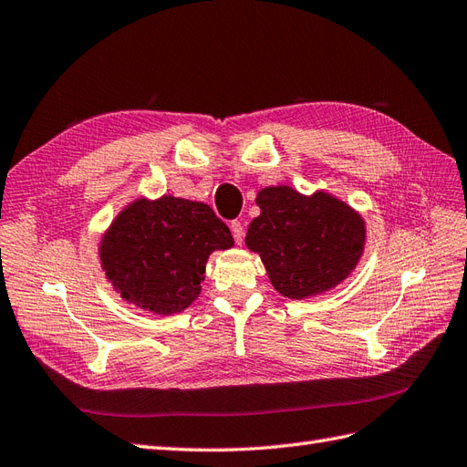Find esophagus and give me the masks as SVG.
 I'll use <instances>...</instances> for the list:
<instances>
[{
	"label": "esophagus",
	"mask_w": 467,
	"mask_h": 467,
	"mask_svg": "<svg viewBox=\"0 0 467 467\" xmlns=\"http://www.w3.org/2000/svg\"><path fill=\"white\" fill-rule=\"evenodd\" d=\"M231 233L234 236V243L236 244H243V241H244V226H243L241 221H233L231 223Z\"/></svg>",
	"instance_id": "1"
}]
</instances>
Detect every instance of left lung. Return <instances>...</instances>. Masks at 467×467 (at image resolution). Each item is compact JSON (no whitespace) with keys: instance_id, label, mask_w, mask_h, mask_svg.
<instances>
[{"instance_id":"left-lung-1","label":"left lung","mask_w":467,"mask_h":467,"mask_svg":"<svg viewBox=\"0 0 467 467\" xmlns=\"http://www.w3.org/2000/svg\"><path fill=\"white\" fill-rule=\"evenodd\" d=\"M260 215L244 243L260 254L277 293L309 299L337 287L366 248V221L328 192L303 195L289 185H270L256 195Z\"/></svg>"}]
</instances>
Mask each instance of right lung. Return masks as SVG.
Returning a JSON list of instances; mask_svg holds the SVG:
<instances>
[{"mask_svg":"<svg viewBox=\"0 0 467 467\" xmlns=\"http://www.w3.org/2000/svg\"><path fill=\"white\" fill-rule=\"evenodd\" d=\"M233 246L229 226L207 203L137 197L103 233L99 262L123 301L154 315H176L202 293L211 252Z\"/></svg>","mask_w":467,"mask_h":467,"instance_id":"obj_1","label":"right lung"}]
</instances>
